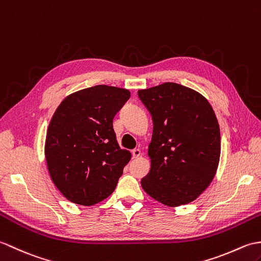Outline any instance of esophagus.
I'll use <instances>...</instances> for the list:
<instances>
[{
	"label": "esophagus",
	"mask_w": 261,
	"mask_h": 261,
	"mask_svg": "<svg viewBox=\"0 0 261 261\" xmlns=\"http://www.w3.org/2000/svg\"><path fill=\"white\" fill-rule=\"evenodd\" d=\"M132 154H133V158H134V159L140 158V156H141V149H140V148L133 149V150H132Z\"/></svg>",
	"instance_id": "obj_1"
}]
</instances>
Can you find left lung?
<instances>
[{
	"mask_svg": "<svg viewBox=\"0 0 261 261\" xmlns=\"http://www.w3.org/2000/svg\"><path fill=\"white\" fill-rule=\"evenodd\" d=\"M138 97L153 120L150 170L142 188L167 206L190 203L218 169L221 138L216 114L198 91L175 83L138 90Z\"/></svg>",
	"mask_w": 261,
	"mask_h": 261,
	"instance_id": "1",
	"label": "left lung"
}]
</instances>
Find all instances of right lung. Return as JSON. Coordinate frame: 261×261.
Instances as JSON below:
<instances>
[{"label":"right lung","instance_id":"right-lung-1","mask_svg":"<svg viewBox=\"0 0 261 261\" xmlns=\"http://www.w3.org/2000/svg\"><path fill=\"white\" fill-rule=\"evenodd\" d=\"M130 92L98 85L69 95L48 127L44 154L51 179L69 201L94 205L111 195L130 153L116 140L113 119Z\"/></svg>","mask_w":261,"mask_h":261}]
</instances>
